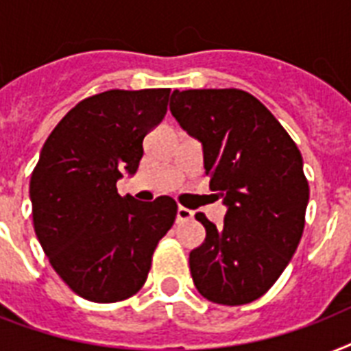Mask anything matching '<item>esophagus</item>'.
Listing matches in <instances>:
<instances>
[{"instance_id":"34e87169","label":"esophagus","mask_w":351,"mask_h":351,"mask_svg":"<svg viewBox=\"0 0 351 351\" xmlns=\"http://www.w3.org/2000/svg\"><path fill=\"white\" fill-rule=\"evenodd\" d=\"M193 219V211L191 209L184 208V206H180L178 208V211H176V222H187V220Z\"/></svg>"}]
</instances>
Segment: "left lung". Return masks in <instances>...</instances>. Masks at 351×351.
<instances>
[{
  "label": "left lung",
  "instance_id": "obj_1",
  "mask_svg": "<svg viewBox=\"0 0 351 351\" xmlns=\"http://www.w3.org/2000/svg\"><path fill=\"white\" fill-rule=\"evenodd\" d=\"M173 117L204 147L209 189L228 206L189 253L193 282L224 306L253 302L277 282L300 242L310 186L302 156L278 120L240 89L175 90Z\"/></svg>",
  "mask_w": 351,
  "mask_h": 351
}]
</instances>
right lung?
Returning <instances> with one entry per match:
<instances>
[{
  "mask_svg": "<svg viewBox=\"0 0 351 351\" xmlns=\"http://www.w3.org/2000/svg\"><path fill=\"white\" fill-rule=\"evenodd\" d=\"M171 89H112L89 96L60 120L30 176L36 237L54 271L93 302H120L147 278L176 202L120 197L134 175L143 138L167 112Z\"/></svg>",
  "mask_w": 351,
  "mask_h": 351,
  "instance_id": "1",
  "label": "right lung"
}]
</instances>
